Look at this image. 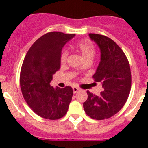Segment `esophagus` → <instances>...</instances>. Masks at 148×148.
<instances>
[{"label": "esophagus", "instance_id": "esophagus-1", "mask_svg": "<svg viewBox=\"0 0 148 148\" xmlns=\"http://www.w3.org/2000/svg\"><path fill=\"white\" fill-rule=\"evenodd\" d=\"M73 92H74V93H76V92H78V90H79V89L77 88V87H73Z\"/></svg>", "mask_w": 148, "mask_h": 148}]
</instances>
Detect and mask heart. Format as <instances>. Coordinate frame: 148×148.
Segmentation results:
<instances>
[{
	"instance_id": "heart-1",
	"label": "heart",
	"mask_w": 148,
	"mask_h": 148,
	"mask_svg": "<svg viewBox=\"0 0 148 148\" xmlns=\"http://www.w3.org/2000/svg\"><path fill=\"white\" fill-rule=\"evenodd\" d=\"M76 48L78 51L81 53L82 56L84 59V61L87 60H92L93 58L95 53V49L92 44L90 40H82L77 44ZM68 50L66 49H64L61 53V62L62 64L66 62V58L68 56ZM83 70V67L81 66L80 70Z\"/></svg>"
}]
</instances>
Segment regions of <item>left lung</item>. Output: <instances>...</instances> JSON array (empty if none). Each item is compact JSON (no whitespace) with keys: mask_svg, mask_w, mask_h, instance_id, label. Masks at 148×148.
<instances>
[{"mask_svg":"<svg viewBox=\"0 0 148 148\" xmlns=\"http://www.w3.org/2000/svg\"><path fill=\"white\" fill-rule=\"evenodd\" d=\"M100 49L101 59L92 78L101 82L104 90L99 95L87 91L83 104L90 118L103 120L114 116L126 103L131 88V73L126 56L112 39L99 34H89Z\"/></svg>","mask_w":148,"mask_h":148,"instance_id":"obj_1","label":"left lung"}]
</instances>
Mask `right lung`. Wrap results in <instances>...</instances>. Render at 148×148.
<instances>
[{
	"instance_id": "obj_1",
	"label": "right lung",
	"mask_w": 148,
	"mask_h": 148,
	"mask_svg": "<svg viewBox=\"0 0 148 148\" xmlns=\"http://www.w3.org/2000/svg\"><path fill=\"white\" fill-rule=\"evenodd\" d=\"M75 34L51 32L39 38L29 48L21 66L20 84L23 96L38 116L56 120L66 115L72 100V87L54 88L53 76L61 67L64 46Z\"/></svg>"
}]
</instances>
